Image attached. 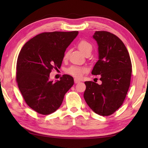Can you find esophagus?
Wrapping results in <instances>:
<instances>
[{"label":"esophagus","mask_w":148,"mask_h":148,"mask_svg":"<svg viewBox=\"0 0 148 148\" xmlns=\"http://www.w3.org/2000/svg\"><path fill=\"white\" fill-rule=\"evenodd\" d=\"M80 82V81L79 80V79H76V78H75L74 79V83H79Z\"/></svg>","instance_id":"obj_1"}]
</instances>
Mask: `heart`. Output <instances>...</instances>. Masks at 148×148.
I'll use <instances>...</instances> for the list:
<instances>
[{"instance_id":"b5f03b06","label":"heart","mask_w":148,"mask_h":148,"mask_svg":"<svg viewBox=\"0 0 148 148\" xmlns=\"http://www.w3.org/2000/svg\"><path fill=\"white\" fill-rule=\"evenodd\" d=\"M78 48L80 49L81 52L84 53L86 50L90 48H92V45L85 40H81L78 43ZM68 56L67 53H65L64 58H67ZM87 72V69L84 67H79V66H71L67 69V72L71 74V76L77 78H81L83 76L84 73Z\"/></svg>"}]
</instances>
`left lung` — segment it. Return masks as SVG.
Masks as SVG:
<instances>
[{"label":"left lung","mask_w":148,"mask_h":148,"mask_svg":"<svg viewBox=\"0 0 148 148\" xmlns=\"http://www.w3.org/2000/svg\"><path fill=\"white\" fill-rule=\"evenodd\" d=\"M93 38L98 45L99 60L92 72L100 75L101 84L86 81L84 99L97 114H112L122 105L129 88L132 64L121 40L106 31H96Z\"/></svg>","instance_id":"obj_1"}]
</instances>
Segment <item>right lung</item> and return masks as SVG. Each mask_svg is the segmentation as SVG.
<instances>
[{
	"label": "right lung",
	"mask_w": 148,
	"mask_h": 148,
	"mask_svg": "<svg viewBox=\"0 0 148 148\" xmlns=\"http://www.w3.org/2000/svg\"><path fill=\"white\" fill-rule=\"evenodd\" d=\"M78 31L44 32L27 42L19 53L16 81L25 101L39 114H49L60 107L74 84L67 74L60 81L49 79L53 69L60 68L64 53Z\"/></svg>",
	"instance_id": "obj_1"
}]
</instances>
